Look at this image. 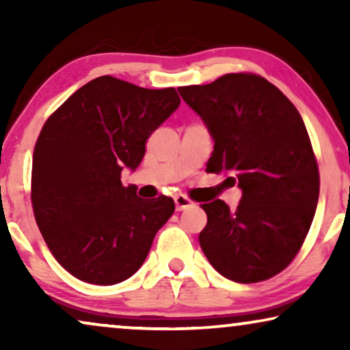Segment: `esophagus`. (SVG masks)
Returning <instances> with one entry per match:
<instances>
[{
	"label": "esophagus",
	"mask_w": 350,
	"mask_h": 350,
	"mask_svg": "<svg viewBox=\"0 0 350 350\" xmlns=\"http://www.w3.org/2000/svg\"><path fill=\"white\" fill-rule=\"evenodd\" d=\"M193 205H194V202L188 198V196H185V194L175 196V207L178 212H181V210H185V208L193 207Z\"/></svg>",
	"instance_id": "obj_1"
}]
</instances>
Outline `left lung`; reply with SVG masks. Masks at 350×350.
I'll return each instance as SVG.
<instances>
[{"mask_svg":"<svg viewBox=\"0 0 350 350\" xmlns=\"http://www.w3.org/2000/svg\"><path fill=\"white\" fill-rule=\"evenodd\" d=\"M178 92L215 140L207 172H229L242 189L236 210L221 199L200 205L207 213L200 248L229 280L271 279L298 255L319 202V165L303 118L274 84L253 73H229Z\"/></svg>","mask_w":350,"mask_h":350,"instance_id":"obj_1","label":"left lung"}]
</instances>
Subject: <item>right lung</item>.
<instances>
[{"mask_svg":"<svg viewBox=\"0 0 350 350\" xmlns=\"http://www.w3.org/2000/svg\"><path fill=\"white\" fill-rule=\"evenodd\" d=\"M178 105L175 88L145 89L107 75L47 118L33 151V213L51 253L76 279H129L174 215V199L143 200L121 174L140 165L146 140Z\"/></svg>","mask_w":350,"mask_h":350,"instance_id":"add662e5","label":"right lung"}]
</instances>
